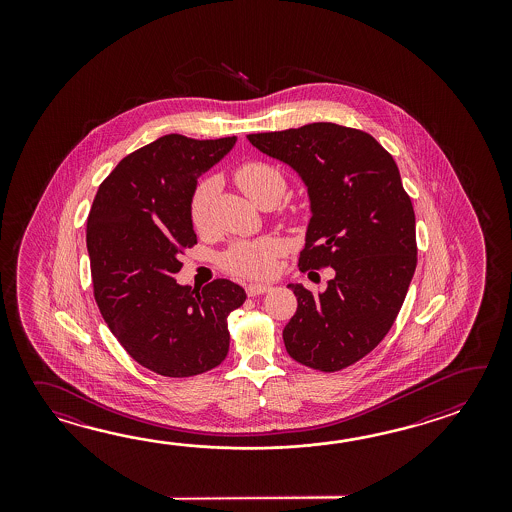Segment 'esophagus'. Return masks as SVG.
<instances>
[{"mask_svg":"<svg viewBox=\"0 0 512 512\" xmlns=\"http://www.w3.org/2000/svg\"><path fill=\"white\" fill-rule=\"evenodd\" d=\"M245 291L249 296H260V294L269 293L271 291V285H265V283H251L245 287Z\"/></svg>","mask_w":512,"mask_h":512,"instance_id":"esophagus-1","label":"esophagus"}]
</instances>
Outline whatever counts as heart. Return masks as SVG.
<instances>
[{
	"label": "heart",
	"instance_id": "b5f03b06",
	"mask_svg": "<svg viewBox=\"0 0 512 512\" xmlns=\"http://www.w3.org/2000/svg\"><path fill=\"white\" fill-rule=\"evenodd\" d=\"M234 181L240 186L241 192L251 197L254 203L260 205L265 197L271 194L276 186L283 190V177L271 164L260 161H249L236 168ZM214 183L205 179L197 183L190 201H188V216L190 223L197 232H203L208 227L210 216V197ZM283 252V243L274 236H263L258 240L238 241L229 251L221 256V267L230 274L243 278H267L271 276L276 260Z\"/></svg>",
	"mask_w": 512,
	"mask_h": 512
}]
</instances>
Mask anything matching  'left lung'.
<instances>
[{
  "label": "left lung",
  "instance_id": "8db88e82",
  "mask_svg": "<svg viewBox=\"0 0 512 512\" xmlns=\"http://www.w3.org/2000/svg\"><path fill=\"white\" fill-rule=\"evenodd\" d=\"M247 139L307 185L313 216L298 269H335L324 293L289 285L298 307L283 329L285 349L307 368L344 370L388 335L417 265L414 207L399 168L370 133L333 122Z\"/></svg>",
  "mask_w": 512,
  "mask_h": 512
}]
</instances>
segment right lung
Masks as SVG:
<instances>
[{
	"mask_svg": "<svg viewBox=\"0 0 512 512\" xmlns=\"http://www.w3.org/2000/svg\"><path fill=\"white\" fill-rule=\"evenodd\" d=\"M236 137L197 141L170 133L120 161L87 216V252L100 315L131 359L163 377H194L229 353L227 318L247 294L218 278L181 287V254L197 243L188 201L197 177Z\"/></svg>",
	"mask_w": 512,
	"mask_h": 512,
	"instance_id": "add662e5",
	"label": "right lung"
}]
</instances>
